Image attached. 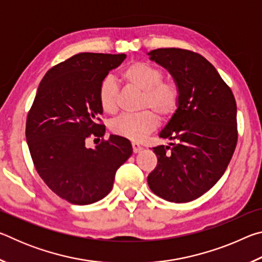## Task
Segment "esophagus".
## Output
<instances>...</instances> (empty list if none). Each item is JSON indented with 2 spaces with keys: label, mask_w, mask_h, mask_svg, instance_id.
Masks as SVG:
<instances>
[{
  "label": "esophagus",
  "mask_w": 262,
  "mask_h": 262,
  "mask_svg": "<svg viewBox=\"0 0 262 262\" xmlns=\"http://www.w3.org/2000/svg\"><path fill=\"white\" fill-rule=\"evenodd\" d=\"M132 145H133V151H134L135 154L140 152L141 150L143 149V148H142V145H141V144H139V143H137V142H133Z\"/></svg>",
  "instance_id": "1"
}]
</instances>
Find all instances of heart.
I'll return each mask as SVG.
<instances>
[{"mask_svg":"<svg viewBox=\"0 0 262 262\" xmlns=\"http://www.w3.org/2000/svg\"><path fill=\"white\" fill-rule=\"evenodd\" d=\"M128 86L142 91L141 107L150 108L135 114H123L112 122V132L133 141H140L158 125L156 113L170 118L179 106L180 90L173 81H163V72L148 62L136 61L128 64L120 74ZM117 85L106 79L99 88V104L106 113L117 111Z\"/></svg>","mask_w":262,"mask_h":262,"instance_id":"heart-1","label":"heart"}]
</instances>
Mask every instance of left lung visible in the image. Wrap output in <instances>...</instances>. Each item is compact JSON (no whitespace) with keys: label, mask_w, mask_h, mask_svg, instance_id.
<instances>
[{"label":"left lung","mask_w":262,"mask_h":262,"mask_svg":"<svg viewBox=\"0 0 262 262\" xmlns=\"http://www.w3.org/2000/svg\"><path fill=\"white\" fill-rule=\"evenodd\" d=\"M150 60L165 68L180 90L179 106L152 148L157 166L148 176L152 192L183 203L208 192L227 170L237 144V105L214 66L198 53L158 48Z\"/></svg>","instance_id":"1"}]
</instances>
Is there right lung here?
Here are the masks:
<instances>
[{
    "instance_id": "right-lung-1",
    "label": "right lung",
    "mask_w": 262,
    "mask_h": 262,
    "mask_svg": "<svg viewBox=\"0 0 262 262\" xmlns=\"http://www.w3.org/2000/svg\"><path fill=\"white\" fill-rule=\"evenodd\" d=\"M126 54L79 53L54 66L39 84L26 119V142L35 170L53 192L74 205H91L113 187L115 172L132 156L130 142L111 135L86 148L90 136L101 137L99 88Z\"/></svg>"
}]
</instances>
